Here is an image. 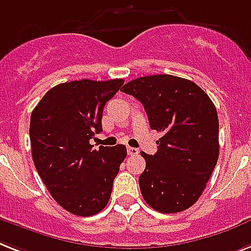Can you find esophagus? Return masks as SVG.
I'll use <instances>...</instances> for the list:
<instances>
[{"label":"esophagus","mask_w":251,"mask_h":251,"mask_svg":"<svg viewBox=\"0 0 251 251\" xmlns=\"http://www.w3.org/2000/svg\"><path fill=\"white\" fill-rule=\"evenodd\" d=\"M127 151H128V155H137L138 154V149H136V148H131V146H128Z\"/></svg>","instance_id":"esophagus-1"}]
</instances>
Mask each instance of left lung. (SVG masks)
<instances>
[{"mask_svg": "<svg viewBox=\"0 0 251 251\" xmlns=\"http://www.w3.org/2000/svg\"><path fill=\"white\" fill-rule=\"evenodd\" d=\"M144 105L151 129L162 133L138 182L145 202L164 214L184 211L205 190L219 157V119L207 94L190 80L150 75L122 89Z\"/></svg>", "mask_w": 251, "mask_h": 251, "instance_id": "1", "label": "left lung"}]
</instances>
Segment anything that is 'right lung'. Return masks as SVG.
Instances as JSON below:
<instances>
[{
	"instance_id": "right-lung-1",
	"label": "right lung",
	"mask_w": 251,
	"mask_h": 251,
	"mask_svg": "<svg viewBox=\"0 0 251 251\" xmlns=\"http://www.w3.org/2000/svg\"><path fill=\"white\" fill-rule=\"evenodd\" d=\"M122 79L75 80L58 84L31 114L32 159L51 197L74 215L92 216L105 208L124 145L93 149L89 140L102 132L106 102L123 85Z\"/></svg>"
}]
</instances>
